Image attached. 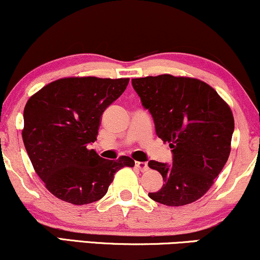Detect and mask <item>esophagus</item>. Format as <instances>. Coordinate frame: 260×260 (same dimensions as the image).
I'll return each mask as SVG.
<instances>
[{"label": "esophagus", "mask_w": 260, "mask_h": 260, "mask_svg": "<svg viewBox=\"0 0 260 260\" xmlns=\"http://www.w3.org/2000/svg\"><path fill=\"white\" fill-rule=\"evenodd\" d=\"M135 167L140 170V172H146V170H148V164L146 163V161H135Z\"/></svg>", "instance_id": "obj_1"}]
</instances>
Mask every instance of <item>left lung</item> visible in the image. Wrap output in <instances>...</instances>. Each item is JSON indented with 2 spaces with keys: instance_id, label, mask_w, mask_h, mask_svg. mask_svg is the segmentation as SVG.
Here are the masks:
<instances>
[{
  "instance_id": "8db88e82",
  "label": "left lung",
  "mask_w": 260,
  "mask_h": 260,
  "mask_svg": "<svg viewBox=\"0 0 260 260\" xmlns=\"http://www.w3.org/2000/svg\"><path fill=\"white\" fill-rule=\"evenodd\" d=\"M155 133L173 151V164L149 160L164 184L148 197L169 207L190 204L207 193L231 151V108L210 85L188 76L161 74L133 79Z\"/></svg>"
}]
</instances>
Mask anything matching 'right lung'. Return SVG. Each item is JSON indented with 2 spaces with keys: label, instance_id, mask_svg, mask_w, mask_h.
Segmentation results:
<instances>
[{
  "label": "right lung",
  "instance_id": "obj_1",
  "mask_svg": "<svg viewBox=\"0 0 260 260\" xmlns=\"http://www.w3.org/2000/svg\"><path fill=\"white\" fill-rule=\"evenodd\" d=\"M129 78L72 76L47 84L24 108V146L45 187L76 206L96 202L108 191L114 174L135 166L126 155L101 158L88 143L99 135L105 109L124 92Z\"/></svg>",
  "mask_w": 260,
  "mask_h": 260
}]
</instances>
